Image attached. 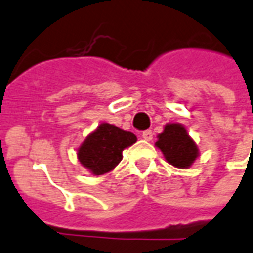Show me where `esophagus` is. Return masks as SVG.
Returning a JSON list of instances; mask_svg holds the SVG:
<instances>
[{
  "label": "esophagus",
  "instance_id": "obj_1",
  "mask_svg": "<svg viewBox=\"0 0 253 253\" xmlns=\"http://www.w3.org/2000/svg\"><path fill=\"white\" fill-rule=\"evenodd\" d=\"M142 138H144L145 141H150L152 138H153V132L152 130H145V132H142Z\"/></svg>",
  "mask_w": 253,
  "mask_h": 253
}]
</instances>
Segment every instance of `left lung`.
<instances>
[{"label":"left lung","mask_w":253,"mask_h":253,"mask_svg":"<svg viewBox=\"0 0 253 253\" xmlns=\"http://www.w3.org/2000/svg\"><path fill=\"white\" fill-rule=\"evenodd\" d=\"M157 146L170 165L187 169L199 156L197 144L182 124H166L164 132L157 136Z\"/></svg>","instance_id":"8db88e82"}]
</instances>
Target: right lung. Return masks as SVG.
<instances>
[{"mask_svg":"<svg viewBox=\"0 0 253 253\" xmlns=\"http://www.w3.org/2000/svg\"><path fill=\"white\" fill-rule=\"evenodd\" d=\"M136 141L133 133L103 123L80 145L78 160L92 174L101 175L115 169L123 160V150Z\"/></svg>","mask_w":253,"mask_h":253,"instance_id":"obj_1","label":"right lung"}]
</instances>
